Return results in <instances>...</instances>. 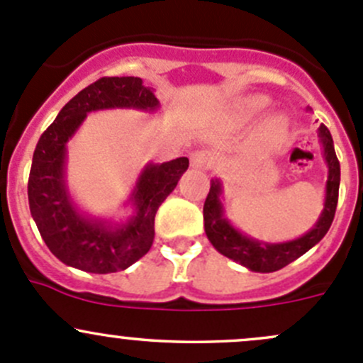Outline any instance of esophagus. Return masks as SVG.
I'll return each mask as SVG.
<instances>
[{"mask_svg":"<svg viewBox=\"0 0 363 363\" xmlns=\"http://www.w3.org/2000/svg\"><path fill=\"white\" fill-rule=\"evenodd\" d=\"M189 160H191V167L207 170L212 163V155L208 151H195V152H191Z\"/></svg>","mask_w":363,"mask_h":363,"instance_id":"esophagus-1","label":"esophagus"}]
</instances>
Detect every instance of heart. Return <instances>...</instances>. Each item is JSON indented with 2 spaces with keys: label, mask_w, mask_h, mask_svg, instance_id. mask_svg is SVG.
<instances>
[{
  "label": "heart",
  "mask_w": 363,
  "mask_h": 363,
  "mask_svg": "<svg viewBox=\"0 0 363 363\" xmlns=\"http://www.w3.org/2000/svg\"><path fill=\"white\" fill-rule=\"evenodd\" d=\"M265 105H267V100H265V98H262V96H256V98H252V100L250 101V108H251V111H262V108L263 107H265ZM274 124H283V123H281V121L279 119H276V121H274Z\"/></svg>",
  "instance_id": "obj_1"
}]
</instances>
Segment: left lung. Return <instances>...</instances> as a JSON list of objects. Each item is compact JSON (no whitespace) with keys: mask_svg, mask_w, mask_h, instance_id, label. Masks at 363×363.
<instances>
[{"mask_svg":"<svg viewBox=\"0 0 363 363\" xmlns=\"http://www.w3.org/2000/svg\"><path fill=\"white\" fill-rule=\"evenodd\" d=\"M321 145H323V158L328 167L327 188H325V205L321 216L318 218L316 225L298 239L281 244H265L251 237L242 235L237 228L230 225L225 218L221 203V182L219 179H212L211 189L203 203V226L207 239L226 258L240 263L252 272H276L283 269L288 263L295 262L296 258L307 252L313 246H316L330 228L334 221L335 208L339 200V182H340V164L335 156L334 140L325 124L318 130Z\"/></svg>","mask_w":363,"mask_h":363,"instance_id":"left-lung-1","label":"left lung"}]
</instances>
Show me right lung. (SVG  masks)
Returning a JSON list of instances; mask_svg holds the SVG:
<instances>
[{
	"label": "right lung",
	"instance_id": "1",
	"mask_svg": "<svg viewBox=\"0 0 363 363\" xmlns=\"http://www.w3.org/2000/svg\"><path fill=\"white\" fill-rule=\"evenodd\" d=\"M158 107V98L138 77H101L75 94L42 133L33 152L28 200L40 235L57 259L86 272L111 274L128 269L151 250L156 211L188 170V158L149 163L130 196L135 214L116 226L87 218L75 207L65 181V164L67 142L89 112L105 108L152 112Z\"/></svg>",
	"mask_w": 363,
	"mask_h": 363
}]
</instances>
